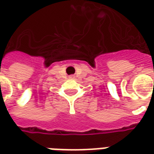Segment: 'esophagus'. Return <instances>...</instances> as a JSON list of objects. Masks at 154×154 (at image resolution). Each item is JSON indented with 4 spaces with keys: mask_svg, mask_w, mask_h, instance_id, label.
<instances>
[{
    "mask_svg": "<svg viewBox=\"0 0 154 154\" xmlns=\"http://www.w3.org/2000/svg\"><path fill=\"white\" fill-rule=\"evenodd\" d=\"M71 77H73V76H71Z\"/></svg>",
    "mask_w": 154,
    "mask_h": 154,
    "instance_id": "1",
    "label": "esophagus"
}]
</instances>
